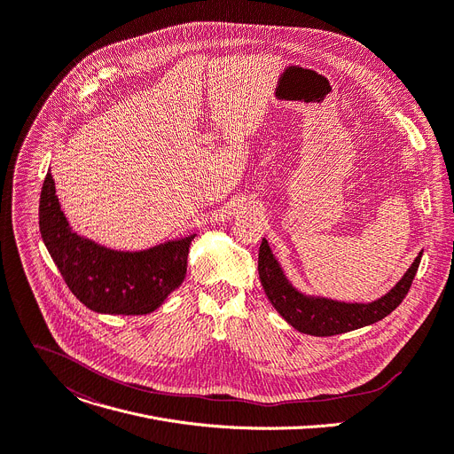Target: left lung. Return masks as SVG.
<instances>
[{
	"instance_id": "8db88e82",
	"label": "left lung",
	"mask_w": 454,
	"mask_h": 454,
	"mask_svg": "<svg viewBox=\"0 0 454 454\" xmlns=\"http://www.w3.org/2000/svg\"><path fill=\"white\" fill-rule=\"evenodd\" d=\"M420 259L422 252L384 297L365 304L340 302L299 292L287 280L266 239H262L259 250V277L270 302L287 324L294 325L301 333L313 337H332L375 324L396 309L407 295L411 284H413Z\"/></svg>"
}]
</instances>
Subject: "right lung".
<instances>
[{"mask_svg": "<svg viewBox=\"0 0 454 454\" xmlns=\"http://www.w3.org/2000/svg\"><path fill=\"white\" fill-rule=\"evenodd\" d=\"M39 231L68 290L89 309L108 315L155 311L186 277L195 235L143 252H117L68 226L49 172L39 197Z\"/></svg>", "mask_w": 454, "mask_h": 454, "instance_id": "add662e5", "label": "right lung"}]
</instances>
